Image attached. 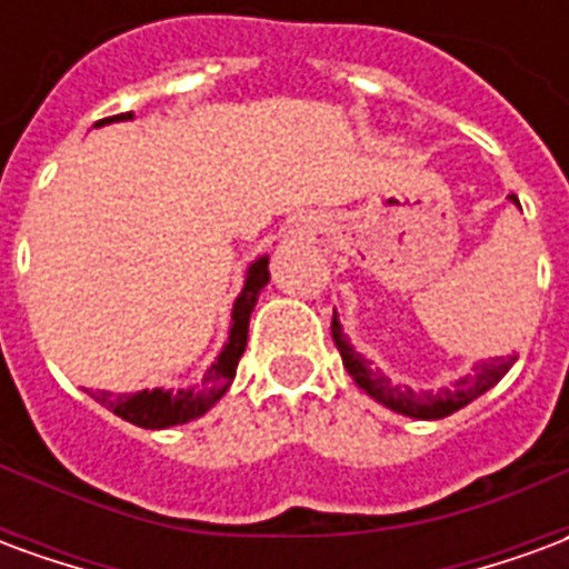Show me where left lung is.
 <instances>
[{
  "mask_svg": "<svg viewBox=\"0 0 569 569\" xmlns=\"http://www.w3.org/2000/svg\"><path fill=\"white\" fill-rule=\"evenodd\" d=\"M512 203H518L515 194H509ZM332 341L338 347V353L345 359V369L350 371V378L357 381V387H362L371 399H378L381 406H387L390 411H399L406 418L418 420H441L460 411L463 406H469L472 399H478L481 393H488L493 383L500 381L506 371L512 369V362L518 357H497L488 359V362H478L472 375H466L460 381H453V387H445L439 393L432 390H411V387H399V383H390V378H383L381 371L371 369V362L362 353H357L350 341H347L345 329L338 322V313H332Z\"/></svg>",
  "mask_w": 569,
  "mask_h": 569,
  "instance_id": "1",
  "label": "left lung"
}]
</instances>
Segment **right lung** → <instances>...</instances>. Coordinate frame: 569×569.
Wrapping results in <instances>:
<instances>
[{
	"mask_svg": "<svg viewBox=\"0 0 569 569\" xmlns=\"http://www.w3.org/2000/svg\"><path fill=\"white\" fill-rule=\"evenodd\" d=\"M133 112H124V116L103 118L97 124H106V121H130ZM271 273H268V256H261L249 264L247 283H243V292L237 296L234 310H231V332H228V345L222 347V353L216 357L203 381L188 387V390H140V393H109V390H88L93 402L106 406L112 415H118L121 420H128L133 427L142 429H167L176 427V423H188V420L207 415L219 399L224 396V390L231 387L237 375V362L247 350V332H249V313L259 301V292L268 286Z\"/></svg>",
	"mask_w": 569,
	"mask_h": 569,
	"instance_id": "add662e5",
	"label": "right lung"
}]
</instances>
